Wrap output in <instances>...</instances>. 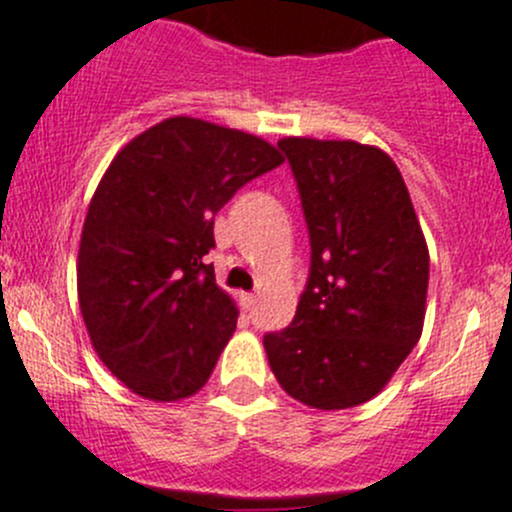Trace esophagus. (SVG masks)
<instances>
[{"instance_id": "1", "label": "esophagus", "mask_w": 512, "mask_h": 512, "mask_svg": "<svg viewBox=\"0 0 512 512\" xmlns=\"http://www.w3.org/2000/svg\"><path fill=\"white\" fill-rule=\"evenodd\" d=\"M241 306H243V309H253V306H256V296L241 294Z\"/></svg>"}]
</instances>
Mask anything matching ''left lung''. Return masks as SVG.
Returning <instances> with one entry per match:
<instances>
[{"label":"left lung","instance_id":"left-lung-1","mask_svg":"<svg viewBox=\"0 0 512 512\" xmlns=\"http://www.w3.org/2000/svg\"><path fill=\"white\" fill-rule=\"evenodd\" d=\"M309 231V276L294 321L264 334L281 387L316 410L372 399L425 321L430 253L387 153L354 140L284 138Z\"/></svg>","mask_w":512,"mask_h":512}]
</instances>
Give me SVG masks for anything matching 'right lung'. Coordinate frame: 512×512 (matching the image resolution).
Returning a JSON list of instances; mask_svg holds the SVG:
<instances>
[{"label":"right lung","mask_w":512,"mask_h":512,"mask_svg":"<svg viewBox=\"0 0 512 512\" xmlns=\"http://www.w3.org/2000/svg\"><path fill=\"white\" fill-rule=\"evenodd\" d=\"M284 163L256 135L170 118L125 145L100 180L77 259L92 347L140 397H191L211 377L238 311L206 253L238 188Z\"/></svg>","instance_id":"right-lung-1"}]
</instances>
